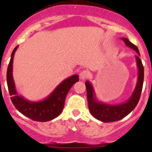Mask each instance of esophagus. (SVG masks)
<instances>
[{
    "mask_svg": "<svg viewBox=\"0 0 152 152\" xmlns=\"http://www.w3.org/2000/svg\"><path fill=\"white\" fill-rule=\"evenodd\" d=\"M89 76H90V73L88 71H87V70H83V71H81V72H80V79H82V80H85V79L88 78Z\"/></svg>",
    "mask_w": 152,
    "mask_h": 152,
    "instance_id": "1",
    "label": "esophagus"
}]
</instances>
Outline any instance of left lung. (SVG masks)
Instances as JSON below:
<instances>
[{
  "instance_id": "1",
  "label": "left lung",
  "mask_w": 152,
  "mask_h": 152,
  "mask_svg": "<svg viewBox=\"0 0 152 152\" xmlns=\"http://www.w3.org/2000/svg\"><path fill=\"white\" fill-rule=\"evenodd\" d=\"M128 47L135 50L138 53V56H135L137 67H138V80L133 93L131 96L126 102L118 105H110L105 103L100 102L96 99L95 95L94 90L92 84L90 81L87 80L85 82L87 88V97L88 101V108L94 117L103 123L119 121L133 110L135 107L139 103L140 99L141 93L144 80V67L142 65L141 59L139 58V51L136 45L132 44L128 39L122 38Z\"/></svg>"
}]
</instances>
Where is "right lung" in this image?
I'll return each instance as SVG.
<instances>
[{
	"instance_id": "obj_1",
	"label": "right lung",
	"mask_w": 152,
	"mask_h": 152,
	"mask_svg": "<svg viewBox=\"0 0 152 152\" xmlns=\"http://www.w3.org/2000/svg\"><path fill=\"white\" fill-rule=\"evenodd\" d=\"M17 48L18 45L12 52L7 72V83L9 93L11 96L12 103L19 112L35 121L47 122L55 119L62 112L67 94L73 84L79 80L78 75H72L64 79L44 100L36 102L29 101L18 94L13 80V56Z\"/></svg>"
}]
</instances>
